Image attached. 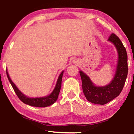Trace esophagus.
<instances>
[{
    "label": "esophagus",
    "instance_id": "34e87169",
    "mask_svg": "<svg viewBox=\"0 0 134 134\" xmlns=\"http://www.w3.org/2000/svg\"><path fill=\"white\" fill-rule=\"evenodd\" d=\"M74 63H76V61H74Z\"/></svg>",
    "mask_w": 134,
    "mask_h": 134
}]
</instances>
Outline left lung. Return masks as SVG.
Here are the masks:
<instances>
[{
  "label": "left lung",
  "instance_id": "left-lung-1",
  "mask_svg": "<svg viewBox=\"0 0 134 134\" xmlns=\"http://www.w3.org/2000/svg\"><path fill=\"white\" fill-rule=\"evenodd\" d=\"M108 41L115 46L118 53L116 70L110 82L102 86H96L86 74L82 70L79 71L83 93L87 100L92 103L101 105L113 100L120 94L128 74L127 52L120 40L115 34L112 33Z\"/></svg>",
  "mask_w": 134,
  "mask_h": 134
}]
</instances>
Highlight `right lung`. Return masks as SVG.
<instances>
[{
    "label": "right lung",
    "instance_id": "1",
    "mask_svg": "<svg viewBox=\"0 0 134 134\" xmlns=\"http://www.w3.org/2000/svg\"><path fill=\"white\" fill-rule=\"evenodd\" d=\"M64 70L62 71L60 74L58 76L57 81L55 86L52 91V92L49 95L41 97H36V98H30V97L26 96L22 92L20 91L18 87L16 86V84L13 82L11 79H10V76H9L7 69L6 70V73H7V76L8 78L9 82L11 84L12 87H13L15 93L19 98V99L24 103L28 104L30 106L35 107H47L48 106L52 105L57 100L58 94H59L61 88V84H62V79L63 74H64Z\"/></svg>",
    "mask_w": 134,
    "mask_h": 134
}]
</instances>
